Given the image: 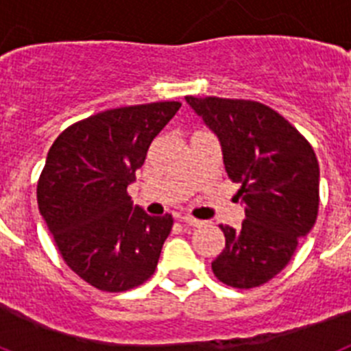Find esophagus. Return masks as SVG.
Here are the masks:
<instances>
[{"label":"esophagus","instance_id":"34e87169","mask_svg":"<svg viewBox=\"0 0 351 351\" xmlns=\"http://www.w3.org/2000/svg\"><path fill=\"white\" fill-rule=\"evenodd\" d=\"M181 221L188 226H198L202 221H198L197 218H191V216H181Z\"/></svg>","mask_w":351,"mask_h":351}]
</instances>
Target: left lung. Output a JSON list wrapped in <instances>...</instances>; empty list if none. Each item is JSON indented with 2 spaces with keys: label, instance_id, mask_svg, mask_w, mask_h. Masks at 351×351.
Segmentation results:
<instances>
[{
  "label": "left lung",
  "instance_id": "obj_1",
  "mask_svg": "<svg viewBox=\"0 0 351 351\" xmlns=\"http://www.w3.org/2000/svg\"><path fill=\"white\" fill-rule=\"evenodd\" d=\"M186 101L221 144L228 178L241 184L246 219L219 225L225 250L210 263L234 288H255L280 274L320 206V167L311 144L267 105L218 96Z\"/></svg>",
  "mask_w": 351,
  "mask_h": 351
}]
</instances>
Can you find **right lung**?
Masks as SVG:
<instances>
[{"instance_id":"add662e5","label":"right lung","mask_w":351,"mask_h":351,"mask_svg":"<svg viewBox=\"0 0 351 351\" xmlns=\"http://www.w3.org/2000/svg\"><path fill=\"white\" fill-rule=\"evenodd\" d=\"M179 101L110 108L68 126L49 149L38 209L68 267L101 291H125L154 274L172 216L133 207L126 188Z\"/></svg>"}]
</instances>
